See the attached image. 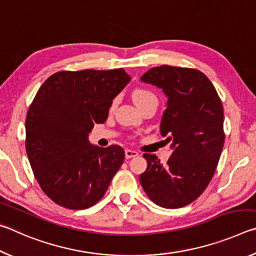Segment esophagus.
Here are the masks:
<instances>
[{
	"label": "esophagus",
	"instance_id": "34e87169",
	"mask_svg": "<svg viewBox=\"0 0 256 256\" xmlns=\"http://www.w3.org/2000/svg\"><path fill=\"white\" fill-rule=\"evenodd\" d=\"M136 156H138V154L136 152V151H134V150H130V149H126V150H125V158H126V159L134 158V157H136Z\"/></svg>",
	"mask_w": 256,
	"mask_h": 256
}]
</instances>
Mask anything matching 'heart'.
I'll use <instances>...</instances> for the list:
<instances>
[{"mask_svg": "<svg viewBox=\"0 0 256 256\" xmlns=\"http://www.w3.org/2000/svg\"><path fill=\"white\" fill-rule=\"evenodd\" d=\"M133 99L134 102H136V105H141V104L146 102L149 100H158L157 96L151 92L149 89H146V88H138L134 90L133 92ZM116 102H112V107L115 106Z\"/></svg>", "mask_w": 256, "mask_h": 256, "instance_id": "1", "label": "heart"}]
</instances>
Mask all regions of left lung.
Masks as SVG:
<instances>
[{
    "label": "left lung",
    "mask_w": 256,
    "mask_h": 256,
    "mask_svg": "<svg viewBox=\"0 0 256 256\" xmlns=\"http://www.w3.org/2000/svg\"><path fill=\"white\" fill-rule=\"evenodd\" d=\"M141 80L162 88L168 97L160 133L168 136L174 151L164 166L154 154H144L148 167L140 183L156 204L185 206L204 192L218 166L224 144L222 100L196 68L156 66Z\"/></svg>",
    "instance_id": "left-lung-1"
}]
</instances>
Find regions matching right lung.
Masks as SVG:
<instances>
[{
  "mask_svg": "<svg viewBox=\"0 0 256 256\" xmlns=\"http://www.w3.org/2000/svg\"><path fill=\"white\" fill-rule=\"evenodd\" d=\"M130 80L123 68L60 71L37 92L26 118V151L38 184L58 206L96 204L122 166V146H92L88 134L107 120Z\"/></svg>",
  "mask_w": 256,
  "mask_h": 256,
  "instance_id": "add662e5",
  "label": "right lung"
}]
</instances>
